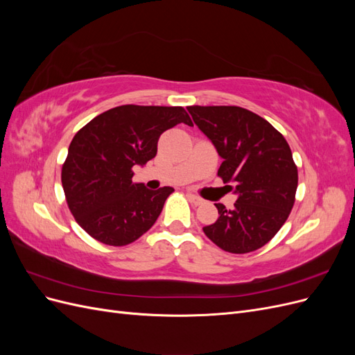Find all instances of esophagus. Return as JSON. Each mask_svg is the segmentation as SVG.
<instances>
[{
	"label": "esophagus",
	"instance_id": "1",
	"mask_svg": "<svg viewBox=\"0 0 355 355\" xmlns=\"http://www.w3.org/2000/svg\"><path fill=\"white\" fill-rule=\"evenodd\" d=\"M188 198H189V201H191V202H194L196 206H198V204H202V200H201L200 197L194 196V194H188Z\"/></svg>",
	"mask_w": 355,
	"mask_h": 355
}]
</instances>
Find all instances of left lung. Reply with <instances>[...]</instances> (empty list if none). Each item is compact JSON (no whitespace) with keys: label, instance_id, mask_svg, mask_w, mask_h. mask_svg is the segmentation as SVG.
Segmentation results:
<instances>
[{"label":"left lung","instance_id":"left-lung-1","mask_svg":"<svg viewBox=\"0 0 355 355\" xmlns=\"http://www.w3.org/2000/svg\"><path fill=\"white\" fill-rule=\"evenodd\" d=\"M188 112L216 148L218 176L237 194L234 209L214 204L218 220L207 237L230 253H249L270 241L295 204L297 168L280 132L240 106H189Z\"/></svg>","mask_w":355,"mask_h":355}]
</instances>
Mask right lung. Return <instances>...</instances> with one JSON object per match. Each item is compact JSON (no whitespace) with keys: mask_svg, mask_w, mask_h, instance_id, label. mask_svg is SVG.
<instances>
[{"mask_svg":"<svg viewBox=\"0 0 355 355\" xmlns=\"http://www.w3.org/2000/svg\"><path fill=\"white\" fill-rule=\"evenodd\" d=\"M179 123L192 125L182 106L123 105L73 136L62 187L75 220L94 240L127 245L155 223L175 189L135 184L132 168L153 159L159 136Z\"/></svg>","mask_w":355,"mask_h":355,"instance_id":"1","label":"right lung"}]
</instances>
